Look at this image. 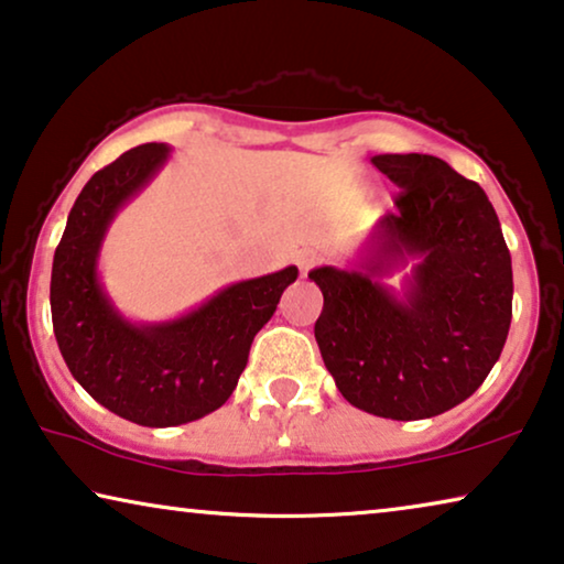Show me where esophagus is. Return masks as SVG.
Wrapping results in <instances>:
<instances>
[{
  "mask_svg": "<svg viewBox=\"0 0 564 564\" xmlns=\"http://www.w3.org/2000/svg\"><path fill=\"white\" fill-rule=\"evenodd\" d=\"M296 263H299V268H301V273H308L312 271L314 265H319L322 263V256H316L314 250H301L299 256H296Z\"/></svg>",
  "mask_w": 564,
  "mask_h": 564,
  "instance_id": "esophagus-1",
  "label": "esophagus"
}]
</instances>
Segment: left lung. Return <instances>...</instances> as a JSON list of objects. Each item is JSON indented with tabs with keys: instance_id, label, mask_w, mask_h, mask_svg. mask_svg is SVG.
Here are the masks:
<instances>
[{
	"instance_id": "1",
	"label": "left lung",
	"mask_w": 564,
	"mask_h": 564,
	"mask_svg": "<svg viewBox=\"0 0 564 564\" xmlns=\"http://www.w3.org/2000/svg\"><path fill=\"white\" fill-rule=\"evenodd\" d=\"M401 188L355 271L314 268V324L339 393L368 414L414 422L478 391L511 327L513 273L501 221L475 181L442 158L372 155ZM419 257L401 297L382 279Z\"/></svg>"
}]
</instances>
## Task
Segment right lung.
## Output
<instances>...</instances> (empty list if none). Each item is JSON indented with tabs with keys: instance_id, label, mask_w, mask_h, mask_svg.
Segmentation results:
<instances>
[{
	"instance_id": "obj_1",
	"label": "right lung",
	"mask_w": 564,
	"mask_h": 564,
	"mask_svg": "<svg viewBox=\"0 0 564 564\" xmlns=\"http://www.w3.org/2000/svg\"><path fill=\"white\" fill-rule=\"evenodd\" d=\"M169 145L132 148L89 178L53 256V332L70 376L117 416L176 426L217 411L248 365L250 345L296 281L299 268L221 289L199 308L161 324H132L97 275L115 214L163 169Z\"/></svg>"
}]
</instances>
